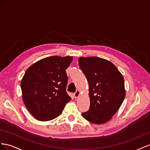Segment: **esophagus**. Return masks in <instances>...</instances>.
Here are the masks:
<instances>
[{"mask_svg": "<svg viewBox=\"0 0 150 150\" xmlns=\"http://www.w3.org/2000/svg\"><path fill=\"white\" fill-rule=\"evenodd\" d=\"M80 91H76L75 93H74V97H75V98H78L79 97V96H80Z\"/></svg>", "mask_w": 150, "mask_h": 150, "instance_id": "34e87169", "label": "esophagus"}]
</instances>
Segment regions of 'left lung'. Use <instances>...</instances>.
Segmentation results:
<instances>
[{
  "label": "left lung",
  "instance_id": "8db88e82",
  "mask_svg": "<svg viewBox=\"0 0 150 150\" xmlns=\"http://www.w3.org/2000/svg\"><path fill=\"white\" fill-rule=\"evenodd\" d=\"M79 64L88 82L91 100L83 117L97 125L109 121L125 98L123 76L114 64L101 58L80 57Z\"/></svg>",
  "mask_w": 150,
  "mask_h": 150
}]
</instances>
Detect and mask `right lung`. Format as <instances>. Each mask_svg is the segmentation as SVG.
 Segmentation results:
<instances>
[{"label":"right lung","mask_w":150,"mask_h":150,"mask_svg":"<svg viewBox=\"0 0 150 150\" xmlns=\"http://www.w3.org/2000/svg\"><path fill=\"white\" fill-rule=\"evenodd\" d=\"M73 57L53 56L40 59L25 71L21 82L25 105L34 117L50 121L60 115L71 100L66 91V69Z\"/></svg>","instance_id":"obj_1"}]
</instances>
